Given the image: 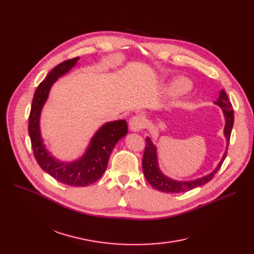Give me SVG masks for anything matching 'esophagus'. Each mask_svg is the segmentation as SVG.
<instances>
[{
  "instance_id": "esophagus-1",
  "label": "esophagus",
  "mask_w": 254,
  "mask_h": 254,
  "mask_svg": "<svg viewBox=\"0 0 254 254\" xmlns=\"http://www.w3.org/2000/svg\"><path fill=\"white\" fill-rule=\"evenodd\" d=\"M146 125V120L140 115L132 117L129 121V127L132 131H140Z\"/></svg>"
}]
</instances>
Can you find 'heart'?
<instances>
[{
    "label": "heart",
    "instance_id": "obj_1",
    "mask_svg": "<svg viewBox=\"0 0 254 254\" xmlns=\"http://www.w3.org/2000/svg\"><path fill=\"white\" fill-rule=\"evenodd\" d=\"M190 87V84L187 80L183 79V78H178L175 79L174 81L171 82L170 84V92L172 94H182L184 92H186Z\"/></svg>",
    "mask_w": 254,
    "mask_h": 254
}]
</instances>
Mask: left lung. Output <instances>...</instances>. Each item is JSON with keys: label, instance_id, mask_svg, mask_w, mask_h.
Returning <instances> with one entry per match:
<instances>
[{"label": "left lung", "instance_id": "8db88e82", "mask_svg": "<svg viewBox=\"0 0 254 254\" xmlns=\"http://www.w3.org/2000/svg\"><path fill=\"white\" fill-rule=\"evenodd\" d=\"M217 105H219L224 114L225 118V127H224V135L226 137V151L223 154V157L219 164L217 165L215 170L202 178L193 180V181H175L170 178L164 176L158 167V160H157V149L156 146H154L150 137L146 138V148H144V153L142 157V171L143 175L146 177L147 181L151 186H153L155 189L166 192V193H182L189 190L194 189L196 187L202 186L207 184L208 182L214 178V176L219 171L221 167L228 149V142L229 138H231L232 129L234 126V111L232 103L229 102L226 93L221 90L219 98L215 102Z\"/></svg>", "mask_w": 254, "mask_h": 254}]
</instances>
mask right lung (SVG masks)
Wrapping results in <instances>:
<instances>
[{"mask_svg": "<svg viewBox=\"0 0 254 254\" xmlns=\"http://www.w3.org/2000/svg\"><path fill=\"white\" fill-rule=\"evenodd\" d=\"M78 59L77 57L66 60L57 65L36 89L29 116V134L35 159L44 172L63 184L84 187L96 182L104 174L113 149L116 143L127 134L128 128L125 120L104 124L91 139L86 153L80 159L73 162L58 161L46 150L40 133L41 110L53 83L60 76L67 73L77 63Z\"/></svg>", "mask_w": 254, "mask_h": 254, "instance_id": "add662e5", "label": "right lung"}]
</instances>
